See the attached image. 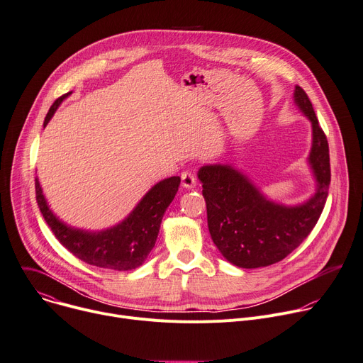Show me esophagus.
<instances>
[{"label": "esophagus", "mask_w": 363, "mask_h": 363, "mask_svg": "<svg viewBox=\"0 0 363 363\" xmlns=\"http://www.w3.org/2000/svg\"><path fill=\"white\" fill-rule=\"evenodd\" d=\"M182 184L186 189H193L194 186H196V174H194V172H191V170L184 172L182 174Z\"/></svg>", "instance_id": "34e87169"}]
</instances>
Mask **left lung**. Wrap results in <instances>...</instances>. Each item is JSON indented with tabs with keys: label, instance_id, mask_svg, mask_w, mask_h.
I'll return each mask as SVG.
<instances>
[{
	"label": "left lung",
	"instance_id": "1",
	"mask_svg": "<svg viewBox=\"0 0 363 363\" xmlns=\"http://www.w3.org/2000/svg\"><path fill=\"white\" fill-rule=\"evenodd\" d=\"M294 100L313 125L308 161L317 190L311 199L298 206L274 203L242 173L225 164L203 165L198 172L212 241L222 256L238 267L256 269L284 260L310 235L328 196L331 173L325 133L299 86Z\"/></svg>",
	"mask_w": 363,
	"mask_h": 363
}]
</instances>
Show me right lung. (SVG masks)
Segmentation results:
<instances>
[{
    "label": "right lung",
    "mask_w": 363,
    "mask_h": 363,
    "mask_svg": "<svg viewBox=\"0 0 363 363\" xmlns=\"http://www.w3.org/2000/svg\"><path fill=\"white\" fill-rule=\"evenodd\" d=\"M69 94H64L50 106L43 122L45 126ZM179 184V176L161 180L121 224L91 233L72 228L55 216L46 203L38 177L35 180L39 209L55 237L68 252L87 264L121 272L136 269L145 262L155 245L164 212L173 202Z\"/></svg>",
    "instance_id": "1"
}]
</instances>
